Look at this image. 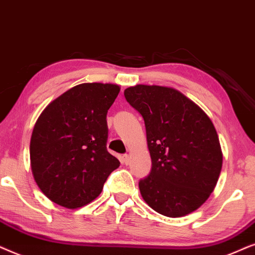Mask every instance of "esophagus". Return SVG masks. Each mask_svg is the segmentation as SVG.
<instances>
[{"instance_id": "obj_1", "label": "esophagus", "mask_w": 255, "mask_h": 255, "mask_svg": "<svg viewBox=\"0 0 255 255\" xmlns=\"http://www.w3.org/2000/svg\"><path fill=\"white\" fill-rule=\"evenodd\" d=\"M122 162H124L125 164L127 165L128 163H129V155H124V156H122Z\"/></svg>"}]
</instances>
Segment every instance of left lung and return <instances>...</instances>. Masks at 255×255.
Returning a JSON list of instances; mask_svg holds the SVG:
<instances>
[{"label": "left lung", "instance_id": "obj_1", "mask_svg": "<svg viewBox=\"0 0 255 255\" xmlns=\"http://www.w3.org/2000/svg\"><path fill=\"white\" fill-rule=\"evenodd\" d=\"M124 94L147 133L151 170L138 182L143 201L171 218L196 211L215 190L223 165L211 119L172 87L136 85Z\"/></svg>", "mask_w": 255, "mask_h": 255}]
</instances>
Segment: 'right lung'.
Returning <instances> with one entry per match:
<instances>
[{"label": "right lung", "instance_id": "obj_1", "mask_svg": "<svg viewBox=\"0 0 255 255\" xmlns=\"http://www.w3.org/2000/svg\"><path fill=\"white\" fill-rule=\"evenodd\" d=\"M119 92L115 84L77 85L37 119L30 163L37 185L50 201L67 209L87 205L119 168V159L106 148V115Z\"/></svg>", "mask_w": 255, "mask_h": 255}]
</instances>
